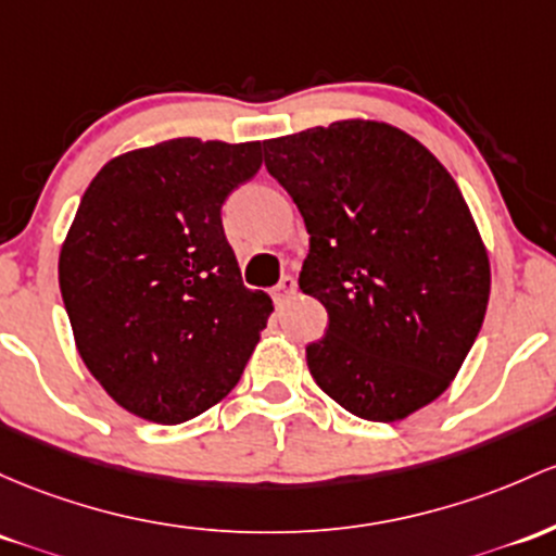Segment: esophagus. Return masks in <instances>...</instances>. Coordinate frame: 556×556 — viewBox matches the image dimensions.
Masks as SVG:
<instances>
[{"label": "esophagus", "instance_id": "esophagus-1", "mask_svg": "<svg viewBox=\"0 0 556 556\" xmlns=\"http://www.w3.org/2000/svg\"><path fill=\"white\" fill-rule=\"evenodd\" d=\"M295 290H298L295 277H290V274H285V277L279 279V285H274L271 298H274V301H277V303H282V301H288L290 295H295Z\"/></svg>", "mask_w": 556, "mask_h": 556}]
</instances>
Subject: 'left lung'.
<instances>
[{"label": "left lung", "mask_w": 556, "mask_h": 556, "mask_svg": "<svg viewBox=\"0 0 556 556\" xmlns=\"http://www.w3.org/2000/svg\"><path fill=\"white\" fill-rule=\"evenodd\" d=\"M264 157L311 235L298 285L329 316L306 345L316 386L369 422L435 401L491 295L485 245L448 170L377 121L268 139Z\"/></svg>", "instance_id": "1"}]
</instances>
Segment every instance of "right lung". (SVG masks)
Instances as JSON below:
<instances>
[{
  "instance_id": "obj_1",
  "label": "right lung",
  "mask_w": 556,
  "mask_h": 556,
  "mask_svg": "<svg viewBox=\"0 0 556 556\" xmlns=\"http://www.w3.org/2000/svg\"><path fill=\"white\" fill-rule=\"evenodd\" d=\"M258 168L261 142L181 137L113 157L84 192L60 292L84 364L126 412L179 425L240 382L274 306L242 285L222 205Z\"/></svg>"
}]
</instances>
